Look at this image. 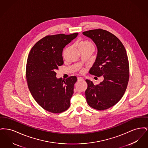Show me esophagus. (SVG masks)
Listing matches in <instances>:
<instances>
[{
    "mask_svg": "<svg viewBox=\"0 0 148 148\" xmlns=\"http://www.w3.org/2000/svg\"><path fill=\"white\" fill-rule=\"evenodd\" d=\"M83 78L82 77H77V80L78 81H82V80H83Z\"/></svg>",
    "mask_w": 148,
    "mask_h": 148,
    "instance_id": "34e87169",
    "label": "esophagus"
}]
</instances>
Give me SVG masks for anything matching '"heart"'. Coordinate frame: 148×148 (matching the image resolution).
Instances as JSON below:
<instances>
[{"instance_id":"heart-1","label":"heart","mask_w":148,"mask_h":148,"mask_svg":"<svg viewBox=\"0 0 148 148\" xmlns=\"http://www.w3.org/2000/svg\"><path fill=\"white\" fill-rule=\"evenodd\" d=\"M93 47V44L92 42H89V41H86V40H84V41H82L79 42V48L80 47Z\"/></svg>"}]
</instances>
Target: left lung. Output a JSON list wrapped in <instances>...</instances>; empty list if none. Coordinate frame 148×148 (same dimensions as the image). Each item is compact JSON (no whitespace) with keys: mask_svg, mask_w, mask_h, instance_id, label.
<instances>
[{"mask_svg":"<svg viewBox=\"0 0 148 148\" xmlns=\"http://www.w3.org/2000/svg\"><path fill=\"white\" fill-rule=\"evenodd\" d=\"M98 48L96 60L89 73L104 80L98 85L86 80L85 97L92 108L104 110L115 106L124 95L129 79V64L127 51L119 39L102 29L84 32Z\"/></svg>","mask_w":148,"mask_h":148,"instance_id":"8db88e82","label":"left lung"}]
</instances>
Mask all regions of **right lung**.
Returning <instances> with one entry per match:
<instances>
[{
  "instance_id": "obj_1",
  "label": "right lung",
  "mask_w": 148,
  "mask_h": 148,
  "mask_svg": "<svg viewBox=\"0 0 148 148\" xmlns=\"http://www.w3.org/2000/svg\"><path fill=\"white\" fill-rule=\"evenodd\" d=\"M77 34L47 35L36 42L29 52L25 72L29 91L36 102L50 113H62L71 106L77 77L57 79L55 71L63 64L64 48Z\"/></svg>"
}]
</instances>
